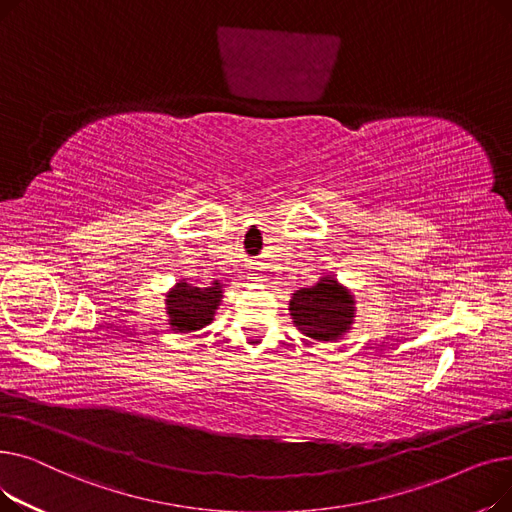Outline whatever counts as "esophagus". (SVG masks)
I'll return each instance as SVG.
<instances>
[{
	"label": "esophagus",
	"mask_w": 512,
	"mask_h": 512,
	"mask_svg": "<svg viewBox=\"0 0 512 512\" xmlns=\"http://www.w3.org/2000/svg\"><path fill=\"white\" fill-rule=\"evenodd\" d=\"M253 274H255V276L259 274V267H253Z\"/></svg>",
	"instance_id": "obj_1"
}]
</instances>
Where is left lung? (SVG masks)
<instances>
[{
  "label": "left lung",
  "mask_w": 512,
  "mask_h": 512,
  "mask_svg": "<svg viewBox=\"0 0 512 512\" xmlns=\"http://www.w3.org/2000/svg\"><path fill=\"white\" fill-rule=\"evenodd\" d=\"M290 315L305 336L332 342L351 330L355 321V299L336 278L324 276L315 286L292 294Z\"/></svg>",
  "instance_id": "obj_1"
}]
</instances>
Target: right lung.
I'll return each instance as SVG.
<instances>
[{
	"label": "right lung",
	"mask_w": 512,
	"mask_h": 512,
	"mask_svg": "<svg viewBox=\"0 0 512 512\" xmlns=\"http://www.w3.org/2000/svg\"><path fill=\"white\" fill-rule=\"evenodd\" d=\"M222 299V284L215 280L207 288H199L186 284L184 280L176 282V286L166 297V313L174 332H195L213 321L215 309Z\"/></svg>",
	"instance_id": "obj_1"
}]
</instances>
